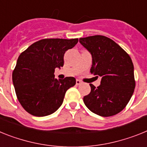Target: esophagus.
Returning <instances> with one entry per match:
<instances>
[{
    "instance_id": "1",
    "label": "esophagus",
    "mask_w": 147,
    "mask_h": 147,
    "mask_svg": "<svg viewBox=\"0 0 147 147\" xmlns=\"http://www.w3.org/2000/svg\"><path fill=\"white\" fill-rule=\"evenodd\" d=\"M81 81H80V80H78V79H77V80H76V84H77V85H80V84H81Z\"/></svg>"
}]
</instances>
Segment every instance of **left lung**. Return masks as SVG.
<instances>
[{
	"label": "left lung",
	"instance_id": "8db88e82",
	"mask_svg": "<svg viewBox=\"0 0 147 147\" xmlns=\"http://www.w3.org/2000/svg\"><path fill=\"white\" fill-rule=\"evenodd\" d=\"M79 42L92 55L91 73L101 77L98 87L89 84L91 92L84 97V104L100 116L118 114L128 104L135 89L132 59L114 40L103 35L81 38Z\"/></svg>",
	"mask_w": 147,
	"mask_h": 147
}]
</instances>
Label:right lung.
<instances>
[{
    "label": "right lung",
    "instance_id": "1",
    "mask_svg": "<svg viewBox=\"0 0 147 147\" xmlns=\"http://www.w3.org/2000/svg\"><path fill=\"white\" fill-rule=\"evenodd\" d=\"M78 39H43L29 46L18 58L12 82L20 104L29 114L43 117L62 105L65 93L76 80L55 78V69L63 66V56Z\"/></svg>",
    "mask_w": 147,
    "mask_h": 147
}]
</instances>
